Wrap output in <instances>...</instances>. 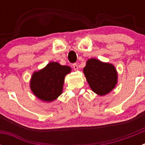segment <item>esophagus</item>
Returning a JSON list of instances; mask_svg holds the SVG:
<instances>
[{
  "label": "esophagus",
  "instance_id": "obj_1",
  "mask_svg": "<svg viewBox=\"0 0 145 145\" xmlns=\"http://www.w3.org/2000/svg\"><path fill=\"white\" fill-rule=\"evenodd\" d=\"M72 67H73L74 70H75V71H76V70H78V65H77L76 63L73 64V65H72Z\"/></svg>",
  "mask_w": 145,
  "mask_h": 145
}]
</instances>
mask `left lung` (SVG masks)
I'll use <instances>...</instances> for the list:
<instances>
[{
  "mask_svg": "<svg viewBox=\"0 0 145 145\" xmlns=\"http://www.w3.org/2000/svg\"><path fill=\"white\" fill-rule=\"evenodd\" d=\"M84 72L92 91L100 96L110 92L117 84L118 75L115 67L96 59L87 61Z\"/></svg>",
  "mask_w": 145,
  "mask_h": 145,
  "instance_id": "obj_1",
  "label": "left lung"
}]
</instances>
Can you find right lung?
Instances as JSON below:
<instances>
[{
  "instance_id": "obj_1",
  "label": "right lung",
  "mask_w": 145,
  "mask_h": 145,
  "mask_svg": "<svg viewBox=\"0 0 145 145\" xmlns=\"http://www.w3.org/2000/svg\"><path fill=\"white\" fill-rule=\"evenodd\" d=\"M70 71V67L50 62L43 70L33 73L30 81L31 90L41 100H55L62 92L65 77Z\"/></svg>"
}]
</instances>
